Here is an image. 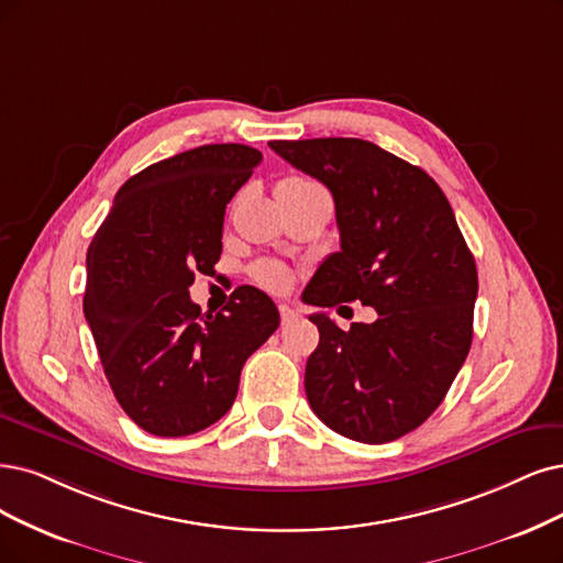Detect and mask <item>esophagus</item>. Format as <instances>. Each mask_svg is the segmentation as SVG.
I'll return each instance as SVG.
<instances>
[{
	"label": "esophagus",
	"mask_w": 563,
	"mask_h": 563,
	"mask_svg": "<svg viewBox=\"0 0 563 563\" xmlns=\"http://www.w3.org/2000/svg\"><path fill=\"white\" fill-rule=\"evenodd\" d=\"M278 310H280V322H283V327H287V324H292V322L299 320V310H295L292 306L280 303Z\"/></svg>",
	"instance_id": "34e87169"
}]
</instances>
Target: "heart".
<instances>
[{
    "label": "heart",
    "mask_w": 563,
    "mask_h": 563,
    "mask_svg": "<svg viewBox=\"0 0 563 563\" xmlns=\"http://www.w3.org/2000/svg\"><path fill=\"white\" fill-rule=\"evenodd\" d=\"M276 199L278 201H301V199H329V195L324 192V187L316 180L303 178V176H287L280 178L274 187ZM253 278L266 287L274 289V292H280L289 285V271L278 264V262H257L253 268H250Z\"/></svg>",
    "instance_id": "1"
}]
</instances>
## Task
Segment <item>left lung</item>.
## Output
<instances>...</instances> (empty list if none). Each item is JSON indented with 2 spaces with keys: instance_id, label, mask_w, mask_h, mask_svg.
Instances as JSON below:
<instances>
[{
  "instance_id": "left-lung-1",
  "label": "left lung",
  "mask_w": 563,
  "mask_h": 563,
  "mask_svg": "<svg viewBox=\"0 0 563 563\" xmlns=\"http://www.w3.org/2000/svg\"><path fill=\"white\" fill-rule=\"evenodd\" d=\"M268 145L336 203L341 250L310 278L306 303L378 313L347 331L310 316L320 343L306 364L308 404L345 439H401L441 406L471 350L477 268L452 206L420 166L364 139Z\"/></svg>"
}]
</instances>
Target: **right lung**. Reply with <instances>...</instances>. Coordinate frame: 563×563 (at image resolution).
<instances>
[{"label": "right lung", "mask_w": 563, "mask_h": 563, "mask_svg": "<svg viewBox=\"0 0 563 563\" xmlns=\"http://www.w3.org/2000/svg\"><path fill=\"white\" fill-rule=\"evenodd\" d=\"M262 153L211 143L124 183L88 247L82 313L118 404L153 435L178 439L232 408L245 360L280 324L276 303L241 285L220 313L190 299L216 274L224 208Z\"/></svg>", "instance_id": "1"}]
</instances>
